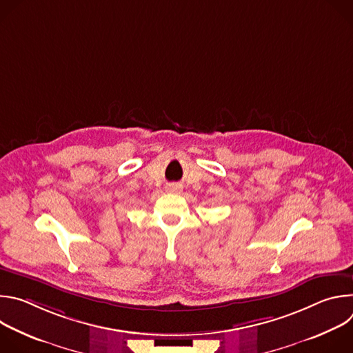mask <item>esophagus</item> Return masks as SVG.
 I'll list each match as a JSON object with an SVG mask.
<instances>
[{
	"instance_id": "esophagus-1",
	"label": "esophagus",
	"mask_w": 353,
	"mask_h": 353,
	"mask_svg": "<svg viewBox=\"0 0 353 353\" xmlns=\"http://www.w3.org/2000/svg\"><path fill=\"white\" fill-rule=\"evenodd\" d=\"M168 190H169L170 192H179V191H180V187H177V185H170Z\"/></svg>"
}]
</instances>
